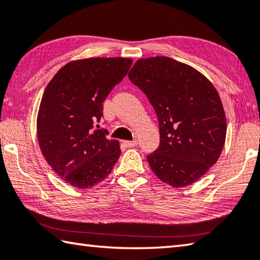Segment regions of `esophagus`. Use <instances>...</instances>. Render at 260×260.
Returning a JSON list of instances; mask_svg holds the SVG:
<instances>
[{"mask_svg": "<svg viewBox=\"0 0 260 260\" xmlns=\"http://www.w3.org/2000/svg\"><path fill=\"white\" fill-rule=\"evenodd\" d=\"M124 144L127 146V148H133V146L138 145V141H124Z\"/></svg>", "mask_w": 260, "mask_h": 260, "instance_id": "esophagus-1", "label": "esophagus"}]
</instances>
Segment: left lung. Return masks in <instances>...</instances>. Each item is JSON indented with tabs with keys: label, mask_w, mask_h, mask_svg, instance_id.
Masks as SVG:
<instances>
[{
	"label": "left lung",
	"mask_w": 260,
	"mask_h": 260,
	"mask_svg": "<svg viewBox=\"0 0 260 260\" xmlns=\"http://www.w3.org/2000/svg\"><path fill=\"white\" fill-rule=\"evenodd\" d=\"M128 78L158 117L160 143L146 157L152 172L174 187L194 183L224 148L226 118L216 88L191 66L168 56L140 59Z\"/></svg>",
	"instance_id": "8db88e82"
}]
</instances>
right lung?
Wrapping results in <instances>:
<instances>
[{"instance_id": "1", "label": "right lung", "mask_w": 260, "mask_h": 260, "mask_svg": "<svg viewBox=\"0 0 260 260\" xmlns=\"http://www.w3.org/2000/svg\"><path fill=\"white\" fill-rule=\"evenodd\" d=\"M132 59L91 58L69 62L42 98L37 136L46 161L79 188L102 182L119 159V143L99 125L103 102L132 66Z\"/></svg>"}]
</instances>
